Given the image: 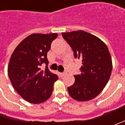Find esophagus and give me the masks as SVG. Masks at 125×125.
Returning a JSON list of instances; mask_svg holds the SVG:
<instances>
[{
  "label": "esophagus",
  "mask_w": 125,
  "mask_h": 125,
  "mask_svg": "<svg viewBox=\"0 0 125 125\" xmlns=\"http://www.w3.org/2000/svg\"><path fill=\"white\" fill-rule=\"evenodd\" d=\"M67 73H65V72H63V73H60V76H64L65 74H66Z\"/></svg>",
  "instance_id": "esophagus-1"
}]
</instances>
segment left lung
<instances>
[{
	"label": "left lung",
	"instance_id": "left-lung-1",
	"mask_svg": "<svg viewBox=\"0 0 125 125\" xmlns=\"http://www.w3.org/2000/svg\"><path fill=\"white\" fill-rule=\"evenodd\" d=\"M62 36L72 48L75 58L82 60L81 74L75 75L68 93L76 101L91 100L103 90L111 74L113 65L108 47L97 37L83 31L62 32Z\"/></svg>",
	"mask_w": 125,
	"mask_h": 125
}]
</instances>
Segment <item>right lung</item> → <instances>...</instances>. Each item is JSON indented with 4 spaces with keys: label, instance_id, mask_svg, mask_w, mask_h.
Listing matches in <instances>:
<instances>
[{
    "label": "right lung",
    "instance_id": "1",
    "mask_svg": "<svg viewBox=\"0 0 125 125\" xmlns=\"http://www.w3.org/2000/svg\"><path fill=\"white\" fill-rule=\"evenodd\" d=\"M57 33H34L23 40L16 47L9 61L7 72L13 88L26 101L41 104L49 98L58 76L42 64H49L47 53Z\"/></svg>",
    "mask_w": 125,
    "mask_h": 125
}]
</instances>
